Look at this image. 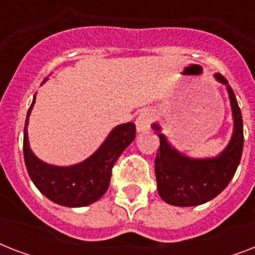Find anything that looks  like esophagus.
Wrapping results in <instances>:
<instances>
[{
    "instance_id": "esophagus-1",
    "label": "esophagus",
    "mask_w": 255,
    "mask_h": 255,
    "mask_svg": "<svg viewBox=\"0 0 255 255\" xmlns=\"http://www.w3.org/2000/svg\"><path fill=\"white\" fill-rule=\"evenodd\" d=\"M152 120H153V115H152L151 111L144 110V111L140 112L135 120L136 129H137V132L147 131L148 128H149V126H151Z\"/></svg>"
}]
</instances>
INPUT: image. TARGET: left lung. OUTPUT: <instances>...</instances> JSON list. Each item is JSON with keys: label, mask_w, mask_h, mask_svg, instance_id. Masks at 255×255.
<instances>
[{"label": "left lung", "mask_w": 255, "mask_h": 255, "mask_svg": "<svg viewBox=\"0 0 255 255\" xmlns=\"http://www.w3.org/2000/svg\"><path fill=\"white\" fill-rule=\"evenodd\" d=\"M218 83L228 90L233 133L226 148L214 157L194 159L177 151L161 133L157 123L152 128L160 137V148L155 160L157 192L164 201L174 206H197L213 200L233 178L244 149V124L234 91L221 74H214Z\"/></svg>", "instance_id": "8db88e82"}]
</instances>
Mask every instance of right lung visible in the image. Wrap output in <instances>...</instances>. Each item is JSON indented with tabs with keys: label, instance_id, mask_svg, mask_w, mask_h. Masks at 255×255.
<instances>
[{
	"label": "right lung",
	"instance_id": "add662e5",
	"mask_svg": "<svg viewBox=\"0 0 255 255\" xmlns=\"http://www.w3.org/2000/svg\"><path fill=\"white\" fill-rule=\"evenodd\" d=\"M46 81L47 78L42 85ZM34 103L35 95L27 111L23 132L25 164L34 185L49 200L67 208H81L98 201L107 192L114 164L135 139V124L129 122L116 126L102 145L82 163L58 167L38 159L30 148L27 124Z\"/></svg>",
	"mask_w": 255,
	"mask_h": 255
}]
</instances>
